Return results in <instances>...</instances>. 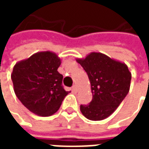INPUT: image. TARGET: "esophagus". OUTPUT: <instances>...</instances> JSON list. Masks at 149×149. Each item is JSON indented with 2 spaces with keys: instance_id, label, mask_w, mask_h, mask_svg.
<instances>
[{
  "instance_id": "34e87169",
  "label": "esophagus",
  "mask_w": 149,
  "mask_h": 149,
  "mask_svg": "<svg viewBox=\"0 0 149 149\" xmlns=\"http://www.w3.org/2000/svg\"><path fill=\"white\" fill-rule=\"evenodd\" d=\"M72 90L73 91V92H77V86H76V85H73L72 88Z\"/></svg>"
}]
</instances>
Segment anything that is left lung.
Wrapping results in <instances>:
<instances>
[{
  "instance_id": "1",
  "label": "left lung",
  "mask_w": 149,
  "mask_h": 149,
  "mask_svg": "<svg viewBox=\"0 0 149 149\" xmlns=\"http://www.w3.org/2000/svg\"><path fill=\"white\" fill-rule=\"evenodd\" d=\"M76 61L87 72L93 93L89 104L81 105V113L91 120L106 119L129 91L132 74L128 66L101 52H93Z\"/></svg>"
}]
</instances>
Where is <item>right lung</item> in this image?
Returning a JSON list of instances; mask_svg holds the SVG:
<instances>
[{"label":"right lung","instance_id":"1","mask_svg":"<svg viewBox=\"0 0 149 149\" xmlns=\"http://www.w3.org/2000/svg\"><path fill=\"white\" fill-rule=\"evenodd\" d=\"M61 60L55 52L44 51L16 63L11 74L16 96L30 112L49 116L58 111L69 92L62 87L57 68Z\"/></svg>","mask_w":149,"mask_h":149}]
</instances>
